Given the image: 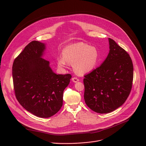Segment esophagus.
<instances>
[{
	"mask_svg": "<svg viewBox=\"0 0 146 146\" xmlns=\"http://www.w3.org/2000/svg\"><path fill=\"white\" fill-rule=\"evenodd\" d=\"M72 80L73 82H78V81H79V79L77 78V77H73V78H72Z\"/></svg>",
	"mask_w": 146,
	"mask_h": 146,
	"instance_id": "obj_1",
	"label": "esophagus"
}]
</instances>
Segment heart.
<instances>
[{
	"label": "heart",
	"instance_id": "heart-1",
	"mask_svg": "<svg viewBox=\"0 0 146 146\" xmlns=\"http://www.w3.org/2000/svg\"><path fill=\"white\" fill-rule=\"evenodd\" d=\"M63 55L57 58L58 66L64 68L68 64L73 65L75 72L81 76L92 71L99 60L98 50L83 42L67 46L63 50Z\"/></svg>",
	"mask_w": 146,
	"mask_h": 146
}]
</instances>
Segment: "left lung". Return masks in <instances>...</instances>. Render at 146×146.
<instances>
[{
  "label": "left lung",
  "instance_id": "1",
  "mask_svg": "<svg viewBox=\"0 0 146 146\" xmlns=\"http://www.w3.org/2000/svg\"><path fill=\"white\" fill-rule=\"evenodd\" d=\"M109 53L102 65L84 76V100L98 113L112 112L122 106L131 92L133 78L127 52L109 38Z\"/></svg>",
  "mask_w": 146,
  "mask_h": 146
}]
</instances>
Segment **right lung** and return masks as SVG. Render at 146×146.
Masks as SVG:
<instances>
[{
    "label": "right lung",
    "instance_id": "obj_1",
    "mask_svg": "<svg viewBox=\"0 0 146 146\" xmlns=\"http://www.w3.org/2000/svg\"><path fill=\"white\" fill-rule=\"evenodd\" d=\"M46 44L29 43L14 59L12 74L16 98L25 109L41 118L55 114L63 105V93L70 74H56L43 58Z\"/></svg>",
    "mask_w": 146,
    "mask_h": 146
}]
</instances>
